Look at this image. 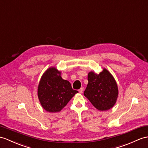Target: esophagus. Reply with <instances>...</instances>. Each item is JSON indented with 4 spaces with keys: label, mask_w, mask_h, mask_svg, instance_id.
<instances>
[{
    "label": "esophagus",
    "mask_w": 148,
    "mask_h": 148,
    "mask_svg": "<svg viewBox=\"0 0 148 148\" xmlns=\"http://www.w3.org/2000/svg\"><path fill=\"white\" fill-rule=\"evenodd\" d=\"M83 91H84V88H83V87L80 88V89H79V90H78V92H80V93H82Z\"/></svg>",
    "instance_id": "1"
}]
</instances>
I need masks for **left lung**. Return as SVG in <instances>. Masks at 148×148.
<instances>
[{
  "instance_id": "left-lung-1",
  "label": "left lung",
  "mask_w": 148,
  "mask_h": 148,
  "mask_svg": "<svg viewBox=\"0 0 148 148\" xmlns=\"http://www.w3.org/2000/svg\"><path fill=\"white\" fill-rule=\"evenodd\" d=\"M88 85L84 95L97 109L109 110L116 103L119 91L117 83L106 68L99 74L90 71L88 74Z\"/></svg>"
}]
</instances>
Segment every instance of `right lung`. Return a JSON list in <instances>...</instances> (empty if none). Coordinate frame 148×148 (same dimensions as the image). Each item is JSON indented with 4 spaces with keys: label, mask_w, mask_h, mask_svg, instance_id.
I'll return each mask as SVG.
<instances>
[{
    "label": "right lung",
    "mask_w": 148,
    "mask_h": 148,
    "mask_svg": "<svg viewBox=\"0 0 148 148\" xmlns=\"http://www.w3.org/2000/svg\"><path fill=\"white\" fill-rule=\"evenodd\" d=\"M78 92L72 88L70 83L61 77L55 67L47 69L39 82L38 96L43 109L49 112H58L66 106Z\"/></svg>",
    "instance_id": "1"
}]
</instances>
